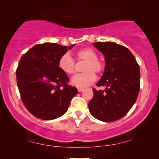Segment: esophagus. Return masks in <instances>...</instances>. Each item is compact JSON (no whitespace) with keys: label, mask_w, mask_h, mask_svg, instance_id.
I'll list each match as a JSON object with an SVG mask.
<instances>
[{"label":"esophagus","mask_w":159,"mask_h":159,"mask_svg":"<svg viewBox=\"0 0 159 159\" xmlns=\"http://www.w3.org/2000/svg\"><path fill=\"white\" fill-rule=\"evenodd\" d=\"M77 90H78V92L80 93V92H82V91L84 89H83V88H77Z\"/></svg>","instance_id":"34e87169"}]
</instances>
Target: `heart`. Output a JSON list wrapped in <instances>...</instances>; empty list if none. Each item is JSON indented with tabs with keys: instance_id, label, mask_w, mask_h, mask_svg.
<instances>
[{
	"instance_id": "b5f03b06",
	"label": "heart",
	"mask_w": 159,
	"mask_h": 159,
	"mask_svg": "<svg viewBox=\"0 0 159 159\" xmlns=\"http://www.w3.org/2000/svg\"><path fill=\"white\" fill-rule=\"evenodd\" d=\"M77 61H85L82 71L84 72L75 75L71 79V84L77 88H85L90 85L96 80L95 73L100 74L103 71L104 64L98 58L97 52L90 48L80 49L75 53ZM58 66L63 72L68 75L75 73V61L70 54H63L58 60Z\"/></svg>"
}]
</instances>
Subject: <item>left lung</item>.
Instances as JSON below:
<instances>
[{"label": "left lung", "mask_w": 159, "mask_h": 159, "mask_svg": "<svg viewBox=\"0 0 159 159\" xmlns=\"http://www.w3.org/2000/svg\"><path fill=\"white\" fill-rule=\"evenodd\" d=\"M103 54L106 67L93 97L88 103L90 114L106 122L122 118L135 103L140 91V66L130 51L113 42L93 43Z\"/></svg>", "instance_id": "obj_1"}]
</instances>
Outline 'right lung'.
<instances>
[{
  "instance_id": "right-lung-1",
  "label": "right lung",
  "mask_w": 159,
  "mask_h": 159,
  "mask_svg": "<svg viewBox=\"0 0 159 159\" xmlns=\"http://www.w3.org/2000/svg\"><path fill=\"white\" fill-rule=\"evenodd\" d=\"M73 46L45 43L21 56L16 69L17 86L24 105L37 118L51 120L61 116L78 93L58 66L61 56Z\"/></svg>"
}]
</instances>
